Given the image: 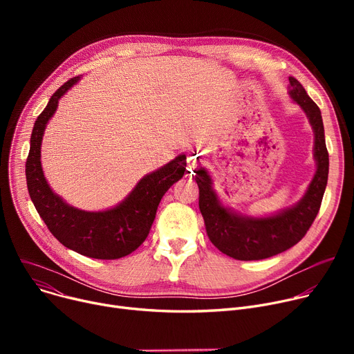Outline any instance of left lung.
I'll use <instances>...</instances> for the list:
<instances>
[{
  "label": "left lung",
  "mask_w": 354,
  "mask_h": 354,
  "mask_svg": "<svg viewBox=\"0 0 354 354\" xmlns=\"http://www.w3.org/2000/svg\"><path fill=\"white\" fill-rule=\"evenodd\" d=\"M290 97L306 113L314 133L315 174L303 198L292 207L266 216H248L222 205L205 167L195 171L199 187V209L211 243L241 261L264 259L280 254L306 235L319 214L328 178V152L324 139L322 111L300 82L288 77Z\"/></svg>",
  "instance_id": "obj_1"
}]
</instances>
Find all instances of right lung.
Wrapping results in <instances>:
<instances>
[{
  "label": "right lung",
  "instance_id": "1",
  "mask_svg": "<svg viewBox=\"0 0 354 354\" xmlns=\"http://www.w3.org/2000/svg\"><path fill=\"white\" fill-rule=\"evenodd\" d=\"M79 80L80 76L73 77L55 91L34 123L26 163L27 188L37 212L64 247L90 258L118 259L133 252L146 239L162 196L187 169V156L182 153L145 175L132 192L113 208L84 211L71 207L50 188L44 176L41 142L59 100Z\"/></svg>",
  "mask_w": 354,
  "mask_h": 354
}]
</instances>
